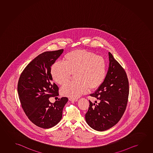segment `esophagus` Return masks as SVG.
<instances>
[{
	"label": "esophagus",
	"mask_w": 153,
	"mask_h": 153,
	"mask_svg": "<svg viewBox=\"0 0 153 153\" xmlns=\"http://www.w3.org/2000/svg\"><path fill=\"white\" fill-rule=\"evenodd\" d=\"M69 100L71 101H77V99H74V98H69Z\"/></svg>",
	"instance_id": "34e87169"
}]
</instances>
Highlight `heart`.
I'll return each instance as SVG.
<instances>
[{"mask_svg":"<svg viewBox=\"0 0 153 153\" xmlns=\"http://www.w3.org/2000/svg\"><path fill=\"white\" fill-rule=\"evenodd\" d=\"M107 64L101 56L85 50L69 52L64 56L63 62L53 65L52 77L59 85H64L75 74L76 80L66 83L60 90L61 95L77 98L91 90L98 88L107 75Z\"/></svg>","mask_w":153,"mask_h":153,"instance_id":"obj_1","label":"heart"}]
</instances>
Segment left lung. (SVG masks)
Masks as SVG:
<instances>
[{"instance_id":"obj_1","label":"left lung","mask_w":153,"mask_h":153,"mask_svg":"<svg viewBox=\"0 0 153 153\" xmlns=\"http://www.w3.org/2000/svg\"><path fill=\"white\" fill-rule=\"evenodd\" d=\"M109 68L105 80L90 96L99 100L97 104L89 100L85 114L87 124L103 131L110 129L122 118L127 107L129 93V81L124 68L108 52Z\"/></svg>"}]
</instances>
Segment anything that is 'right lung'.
I'll return each instance as SVG.
<instances>
[{"mask_svg": "<svg viewBox=\"0 0 153 153\" xmlns=\"http://www.w3.org/2000/svg\"><path fill=\"white\" fill-rule=\"evenodd\" d=\"M63 51L39 54L24 68L18 82L17 91L24 112L31 122L43 129L53 127L61 120L68 102L66 97L54 103L49 100L59 95V87L52 81L51 67Z\"/></svg>", "mask_w": 153, "mask_h": 153, "instance_id": "obj_1", "label": "right lung"}]
</instances>
